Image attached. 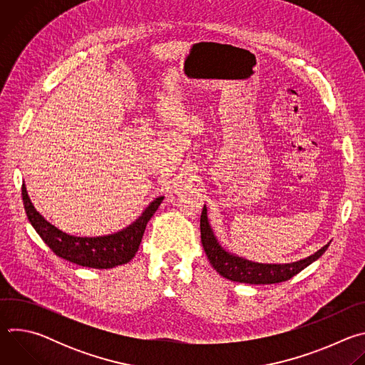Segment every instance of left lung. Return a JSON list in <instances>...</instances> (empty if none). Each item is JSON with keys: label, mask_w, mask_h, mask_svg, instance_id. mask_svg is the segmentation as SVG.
<instances>
[{"label": "left lung", "mask_w": 365, "mask_h": 365, "mask_svg": "<svg viewBox=\"0 0 365 365\" xmlns=\"http://www.w3.org/2000/svg\"><path fill=\"white\" fill-rule=\"evenodd\" d=\"M200 240L211 266L222 277L231 282L248 283V284H273V283L286 282L293 276H296L303 269H306L309 264L317 262V259L329 247V242H328L315 254H312L303 259H299V262H294V263L264 264V263L250 262L247 258L231 254L218 242L210 225V220H207L206 206H203L202 215H200Z\"/></svg>", "instance_id": "1"}]
</instances>
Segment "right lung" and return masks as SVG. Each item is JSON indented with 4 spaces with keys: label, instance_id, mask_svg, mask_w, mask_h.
<instances>
[{
    "label": "right lung",
    "instance_id": "1",
    "mask_svg": "<svg viewBox=\"0 0 365 365\" xmlns=\"http://www.w3.org/2000/svg\"><path fill=\"white\" fill-rule=\"evenodd\" d=\"M21 195L30 224L50 250L71 263L89 269H114L117 266L127 264L130 259H133L138 251L147 222L159 210L165 199V196L155 197L133 224L118 232L101 237H76L51 225L40 212L36 211L24 183Z\"/></svg>",
    "mask_w": 365,
    "mask_h": 365
}]
</instances>
